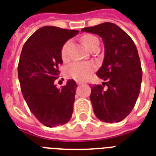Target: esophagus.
Returning a JSON list of instances; mask_svg holds the SVG:
<instances>
[{
    "mask_svg": "<svg viewBox=\"0 0 156 156\" xmlns=\"http://www.w3.org/2000/svg\"><path fill=\"white\" fill-rule=\"evenodd\" d=\"M83 84V82H80V81H77V84Z\"/></svg>",
    "mask_w": 156,
    "mask_h": 156,
    "instance_id": "34e87169",
    "label": "esophagus"
}]
</instances>
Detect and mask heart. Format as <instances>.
<instances>
[{"label": "heart", "instance_id": "obj_1", "mask_svg": "<svg viewBox=\"0 0 156 156\" xmlns=\"http://www.w3.org/2000/svg\"><path fill=\"white\" fill-rule=\"evenodd\" d=\"M82 41L88 49H93L95 46H99V41L94 35H85L82 38ZM71 42L67 41L62 48L61 55L63 60L68 58V49ZM96 69V65L91 62H74L67 66V74L73 79L83 81L88 79L92 72Z\"/></svg>", "mask_w": 156, "mask_h": 156}]
</instances>
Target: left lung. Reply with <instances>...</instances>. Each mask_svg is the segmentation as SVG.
Here are the masks:
<instances>
[{"label": "left lung", "instance_id": "8db88e82", "mask_svg": "<svg viewBox=\"0 0 156 156\" xmlns=\"http://www.w3.org/2000/svg\"><path fill=\"white\" fill-rule=\"evenodd\" d=\"M81 32L98 35L104 43L105 55L97 76L105 80L91 87L93 109L98 119L119 122L133 109L139 95L142 71L138 52L131 37L112 23L84 27Z\"/></svg>", "mask_w": 156, "mask_h": 156}]
</instances>
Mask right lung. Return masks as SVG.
<instances>
[{"label": "right lung", "instance_id": "right-lung-1", "mask_svg": "<svg viewBox=\"0 0 156 156\" xmlns=\"http://www.w3.org/2000/svg\"><path fill=\"white\" fill-rule=\"evenodd\" d=\"M78 32L42 27L29 37L22 49L18 65L22 94L31 112L47 127L62 125L72 118L76 83L68 80L66 85L58 89L54 81L62 63V48Z\"/></svg>", "mask_w": 156, "mask_h": 156}]
</instances>
